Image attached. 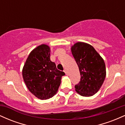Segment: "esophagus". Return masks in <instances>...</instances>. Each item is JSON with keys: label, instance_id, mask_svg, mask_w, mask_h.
I'll list each match as a JSON object with an SVG mask.
<instances>
[{"label": "esophagus", "instance_id": "1", "mask_svg": "<svg viewBox=\"0 0 125 125\" xmlns=\"http://www.w3.org/2000/svg\"><path fill=\"white\" fill-rule=\"evenodd\" d=\"M64 72L65 73V74H66V75H67V74H67V72L66 70V69H64Z\"/></svg>", "mask_w": 125, "mask_h": 125}]
</instances>
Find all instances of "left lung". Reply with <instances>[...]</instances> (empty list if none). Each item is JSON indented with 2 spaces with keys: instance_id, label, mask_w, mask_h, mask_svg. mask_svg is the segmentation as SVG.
Segmentation results:
<instances>
[{
  "instance_id": "8db88e82",
  "label": "left lung",
  "mask_w": 125,
  "mask_h": 125,
  "mask_svg": "<svg viewBox=\"0 0 125 125\" xmlns=\"http://www.w3.org/2000/svg\"><path fill=\"white\" fill-rule=\"evenodd\" d=\"M71 52L81 74V81L75 85L76 92L83 96H93L98 92L105 79L104 60L94 48L84 42L74 43Z\"/></svg>"
}]
</instances>
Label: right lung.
<instances>
[{
	"label": "right lung",
	"mask_w": 125,
	"mask_h": 125,
	"mask_svg": "<svg viewBox=\"0 0 125 125\" xmlns=\"http://www.w3.org/2000/svg\"><path fill=\"white\" fill-rule=\"evenodd\" d=\"M51 48L42 44L31 51L22 69V76L30 92L41 100L52 97L58 92L64 76L50 59Z\"/></svg>",
	"instance_id": "add662e5"
}]
</instances>
